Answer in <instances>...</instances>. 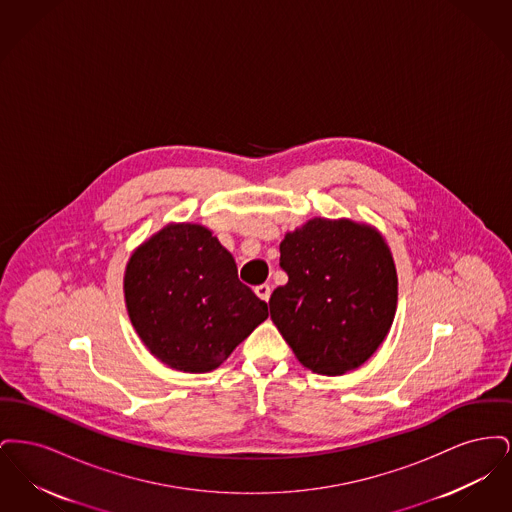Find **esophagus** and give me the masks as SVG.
Returning a JSON list of instances; mask_svg holds the SVG:
<instances>
[{
    "instance_id": "esophagus-1",
    "label": "esophagus",
    "mask_w": 512,
    "mask_h": 512,
    "mask_svg": "<svg viewBox=\"0 0 512 512\" xmlns=\"http://www.w3.org/2000/svg\"><path fill=\"white\" fill-rule=\"evenodd\" d=\"M270 292H272V290H270V286H268V284H259V286L255 288V293H257L263 301H268V299H270Z\"/></svg>"
}]
</instances>
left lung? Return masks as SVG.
<instances>
[{"label": "left lung", "instance_id": "left-lung-1", "mask_svg": "<svg viewBox=\"0 0 512 512\" xmlns=\"http://www.w3.org/2000/svg\"><path fill=\"white\" fill-rule=\"evenodd\" d=\"M280 267L288 284L270 295V318L297 361L324 376L366 363L397 311V270L384 236L365 222L315 217L286 232Z\"/></svg>", "mask_w": 512, "mask_h": 512}]
</instances>
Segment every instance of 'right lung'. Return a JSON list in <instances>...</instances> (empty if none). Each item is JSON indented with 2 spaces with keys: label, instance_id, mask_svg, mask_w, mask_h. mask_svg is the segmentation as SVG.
I'll list each match as a JSON object with an SVG mask.
<instances>
[{
  "label": "right lung",
  "instance_id": "add662e5",
  "mask_svg": "<svg viewBox=\"0 0 512 512\" xmlns=\"http://www.w3.org/2000/svg\"><path fill=\"white\" fill-rule=\"evenodd\" d=\"M124 303L149 353L180 372H211L268 317L209 228L169 222L124 270Z\"/></svg>",
  "mask_w": 512,
  "mask_h": 512
}]
</instances>
